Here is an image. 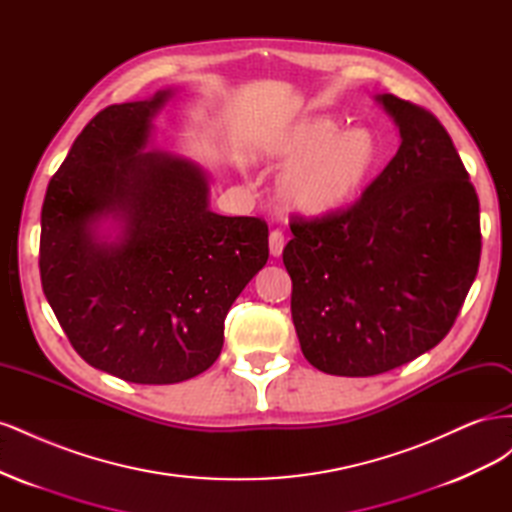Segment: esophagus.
<instances>
[{
  "label": "esophagus",
  "instance_id": "34e87169",
  "mask_svg": "<svg viewBox=\"0 0 512 512\" xmlns=\"http://www.w3.org/2000/svg\"><path fill=\"white\" fill-rule=\"evenodd\" d=\"M284 245H286V237L282 230H271L269 235V252L273 256H280L284 252Z\"/></svg>",
  "mask_w": 512,
  "mask_h": 512
}]
</instances>
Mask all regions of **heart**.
<instances>
[{"instance_id": "obj_1", "label": "heart", "mask_w": 512, "mask_h": 512, "mask_svg": "<svg viewBox=\"0 0 512 512\" xmlns=\"http://www.w3.org/2000/svg\"><path fill=\"white\" fill-rule=\"evenodd\" d=\"M331 117H305L277 134L267 158L290 166L280 185L284 205L301 215H327L359 196L378 166V143L371 132H339Z\"/></svg>"}]
</instances>
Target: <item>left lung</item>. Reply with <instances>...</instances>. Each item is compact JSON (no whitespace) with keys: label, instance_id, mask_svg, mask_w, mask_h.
Instances as JSON below:
<instances>
[{"label":"left lung","instance_id":"obj_1","mask_svg":"<svg viewBox=\"0 0 512 512\" xmlns=\"http://www.w3.org/2000/svg\"><path fill=\"white\" fill-rule=\"evenodd\" d=\"M399 126L393 160L346 209L292 215L284 265L305 359L324 374L378 376L438 346L480 260L478 196L438 117L378 96Z\"/></svg>","mask_w":512,"mask_h":512}]
</instances>
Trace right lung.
<instances>
[{"instance_id": "obj_1", "label": "right lung", "mask_w": 512, "mask_h": 512, "mask_svg": "<svg viewBox=\"0 0 512 512\" xmlns=\"http://www.w3.org/2000/svg\"><path fill=\"white\" fill-rule=\"evenodd\" d=\"M168 91L111 104L91 119L46 188L40 280L72 348L134 384H175L209 369L224 318L269 258L260 218L209 211V185L188 160L143 151ZM111 212L119 244L90 224Z\"/></svg>"}]
</instances>
